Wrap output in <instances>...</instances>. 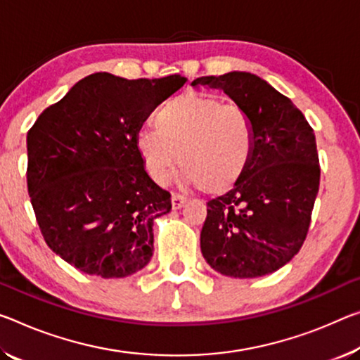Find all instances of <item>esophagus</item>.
I'll use <instances>...</instances> for the list:
<instances>
[{
    "mask_svg": "<svg viewBox=\"0 0 360 360\" xmlns=\"http://www.w3.org/2000/svg\"><path fill=\"white\" fill-rule=\"evenodd\" d=\"M187 197L186 195H181V193H173L171 195V205H173V208H181L182 205L186 203Z\"/></svg>",
    "mask_w": 360,
    "mask_h": 360,
    "instance_id": "esophagus-1",
    "label": "esophagus"
}]
</instances>
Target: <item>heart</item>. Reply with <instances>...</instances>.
I'll use <instances>...</instances> for the list:
<instances>
[{
	"label": "heart",
	"instance_id": "heart-1",
	"mask_svg": "<svg viewBox=\"0 0 360 360\" xmlns=\"http://www.w3.org/2000/svg\"><path fill=\"white\" fill-rule=\"evenodd\" d=\"M157 129L136 138L142 165L162 184L174 168L207 193H224L240 181L255 152V124L242 107L207 93L171 99L155 117Z\"/></svg>",
	"mask_w": 360,
	"mask_h": 360
}]
</instances>
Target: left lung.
<instances>
[{
	"label": "left lung",
	"instance_id": "obj_1",
	"mask_svg": "<svg viewBox=\"0 0 360 360\" xmlns=\"http://www.w3.org/2000/svg\"><path fill=\"white\" fill-rule=\"evenodd\" d=\"M192 86L224 91L248 113L256 134L243 178L207 203L203 258L214 271L237 278L281 269L306 240L319 192L314 129L287 96L253 73L202 77Z\"/></svg>",
	"mask_w": 360,
	"mask_h": 360
}]
</instances>
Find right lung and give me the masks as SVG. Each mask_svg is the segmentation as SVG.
I'll use <instances>...</instances> for the list:
<instances>
[{"mask_svg": "<svg viewBox=\"0 0 360 360\" xmlns=\"http://www.w3.org/2000/svg\"><path fill=\"white\" fill-rule=\"evenodd\" d=\"M186 77L93 73L39 113L27 133V187L48 247L89 276L122 278L152 258L153 219L171 195L136 149L142 122Z\"/></svg>", "mask_w": 360, "mask_h": 360, "instance_id": "obj_1", "label": "right lung"}]
</instances>
